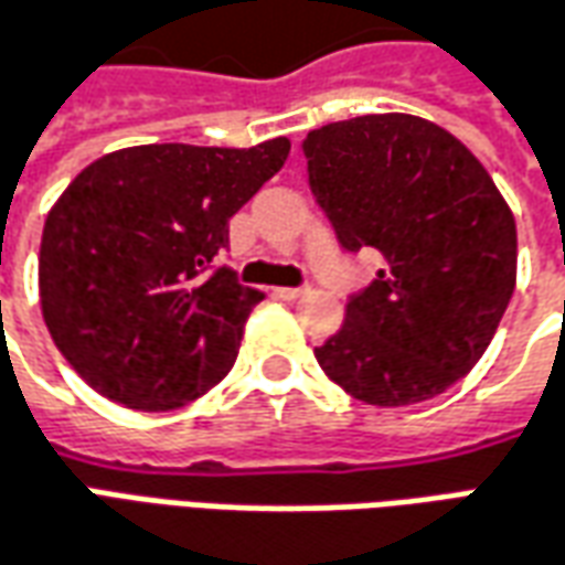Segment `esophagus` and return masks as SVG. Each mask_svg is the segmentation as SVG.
<instances>
[{
    "label": "esophagus",
    "mask_w": 565,
    "mask_h": 565,
    "mask_svg": "<svg viewBox=\"0 0 565 565\" xmlns=\"http://www.w3.org/2000/svg\"><path fill=\"white\" fill-rule=\"evenodd\" d=\"M306 294H309L306 287H281V290H278V296H281V299H290V302H294V299H302Z\"/></svg>",
    "instance_id": "obj_1"
}]
</instances>
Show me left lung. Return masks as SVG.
<instances>
[{
  "label": "left lung",
  "mask_w": 565,
  "mask_h": 565,
  "mask_svg": "<svg viewBox=\"0 0 565 565\" xmlns=\"http://www.w3.org/2000/svg\"><path fill=\"white\" fill-rule=\"evenodd\" d=\"M309 186L345 250L385 259L315 358L373 406L431 401L495 337L516 284V223L468 146L406 113L306 137Z\"/></svg>",
  "instance_id": "1"
}]
</instances>
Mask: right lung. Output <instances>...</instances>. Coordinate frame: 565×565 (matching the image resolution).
I'll list each match as a JSON object with an SVG mask.
<instances>
[{
  "mask_svg": "<svg viewBox=\"0 0 565 565\" xmlns=\"http://www.w3.org/2000/svg\"><path fill=\"white\" fill-rule=\"evenodd\" d=\"M287 156V137L250 149L128 146L63 189L42 228L39 302L94 392L164 413L228 376L263 294L210 269L228 220Z\"/></svg>",
  "mask_w": 565,
  "mask_h": 565,
  "instance_id": "1",
  "label": "right lung"
}]
</instances>
